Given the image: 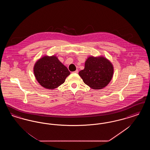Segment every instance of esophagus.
<instances>
[{
    "instance_id": "34e87169",
    "label": "esophagus",
    "mask_w": 150,
    "mask_h": 150,
    "mask_svg": "<svg viewBox=\"0 0 150 150\" xmlns=\"http://www.w3.org/2000/svg\"><path fill=\"white\" fill-rule=\"evenodd\" d=\"M72 73H75V74H78V70H75V71L72 72Z\"/></svg>"
}]
</instances>
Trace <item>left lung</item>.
<instances>
[{
    "mask_svg": "<svg viewBox=\"0 0 150 150\" xmlns=\"http://www.w3.org/2000/svg\"><path fill=\"white\" fill-rule=\"evenodd\" d=\"M114 67L103 56H90L85 62V67L79 75L84 83L93 89H101L108 84L113 76Z\"/></svg>",
    "mask_w": 150,
    "mask_h": 150,
    "instance_id": "1",
    "label": "left lung"
}]
</instances>
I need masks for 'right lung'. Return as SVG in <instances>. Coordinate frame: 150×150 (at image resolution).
<instances>
[{"mask_svg": "<svg viewBox=\"0 0 150 150\" xmlns=\"http://www.w3.org/2000/svg\"><path fill=\"white\" fill-rule=\"evenodd\" d=\"M34 73L38 83L48 89H55L62 84L70 74L56 56H45L38 60L34 67Z\"/></svg>", "mask_w": 150, "mask_h": 150, "instance_id": "1", "label": "right lung"}]
</instances>
